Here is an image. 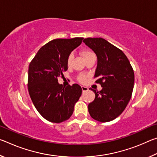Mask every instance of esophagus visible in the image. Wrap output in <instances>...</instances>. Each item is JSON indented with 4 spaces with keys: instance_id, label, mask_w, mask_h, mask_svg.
<instances>
[{
    "instance_id": "34e87169",
    "label": "esophagus",
    "mask_w": 157,
    "mask_h": 157,
    "mask_svg": "<svg viewBox=\"0 0 157 157\" xmlns=\"http://www.w3.org/2000/svg\"><path fill=\"white\" fill-rule=\"evenodd\" d=\"M82 91L83 92H85V91H87L89 90V88L88 87H86V86H82Z\"/></svg>"
}]
</instances>
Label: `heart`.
Listing matches in <instances>:
<instances>
[{
    "label": "heart",
    "instance_id": "b5f03b06",
    "mask_svg": "<svg viewBox=\"0 0 157 157\" xmlns=\"http://www.w3.org/2000/svg\"><path fill=\"white\" fill-rule=\"evenodd\" d=\"M95 55L94 52H93L91 50H84L82 52V55L83 56L84 59L86 60V59H88L89 57H90L92 55ZM73 59V54H70L68 56L67 58V65L68 66H70L71 65V63H72V61ZM85 79H86V76L83 75H81L80 76H79L78 78V80L81 82H84L85 81Z\"/></svg>",
    "mask_w": 157,
    "mask_h": 157
}]
</instances>
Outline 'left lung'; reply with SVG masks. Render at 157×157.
Masks as SVG:
<instances>
[{"label": "left lung", "mask_w": 157, "mask_h": 157, "mask_svg": "<svg viewBox=\"0 0 157 157\" xmlns=\"http://www.w3.org/2000/svg\"><path fill=\"white\" fill-rule=\"evenodd\" d=\"M84 43L98 58L95 82L102 89H91L95 97L88 105L90 116L101 123L109 122L123 113L131 99L134 73L124 52L102 38H86Z\"/></svg>", "instance_id": "1"}]
</instances>
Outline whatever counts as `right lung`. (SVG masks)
I'll return each mask as SVG.
<instances>
[{"mask_svg": "<svg viewBox=\"0 0 157 157\" xmlns=\"http://www.w3.org/2000/svg\"><path fill=\"white\" fill-rule=\"evenodd\" d=\"M84 38L56 39L42 46L31 61L28 69V91L38 112L50 122L59 123L70 118L82 95V88L74 84L66 87L57 78L67 71V58Z\"/></svg>", "mask_w": 157, "mask_h": 157, "instance_id": "1", "label": "right lung"}]
</instances>
